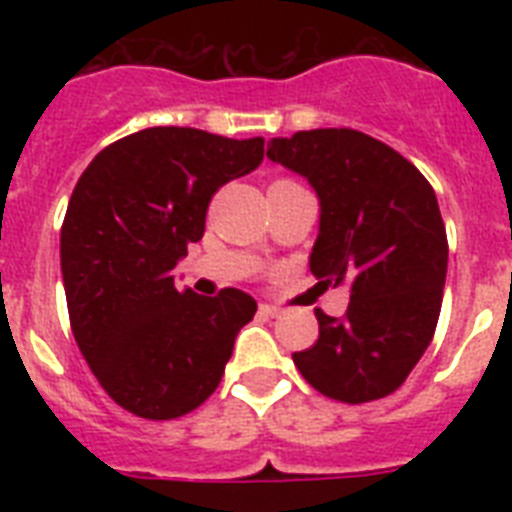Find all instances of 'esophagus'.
Instances as JSON below:
<instances>
[{
	"mask_svg": "<svg viewBox=\"0 0 512 512\" xmlns=\"http://www.w3.org/2000/svg\"><path fill=\"white\" fill-rule=\"evenodd\" d=\"M260 316H265V319H279L281 308H276V305L263 303V305H260Z\"/></svg>",
	"mask_w": 512,
	"mask_h": 512,
	"instance_id": "obj_1",
	"label": "esophagus"
}]
</instances>
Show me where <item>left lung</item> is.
<instances>
[{"mask_svg":"<svg viewBox=\"0 0 512 512\" xmlns=\"http://www.w3.org/2000/svg\"><path fill=\"white\" fill-rule=\"evenodd\" d=\"M268 159L319 193L311 273L350 284L342 319L316 311L319 340L292 353L313 388L366 404L404 385L436 332L444 297L446 228L436 193L409 159L348 127L273 138Z\"/></svg>","mask_w":512,"mask_h":512,"instance_id":"8db88e82","label":"left lung"}]
</instances>
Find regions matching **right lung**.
Returning <instances> with one entry per match:
<instances>
[{
	"instance_id": "right-lung-1",
	"label": "right lung",
	"mask_w": 512,
	"mask_h": 512,
	"mask_svg": "<svg viewBox=\"0 0 512 512\" xmlns=\"http://www.w3.org/2000/svg\"><path fill=\"white\" fill-rule=\"evenodd\" d=\"M263 138L148 127L82 172L60 228L68 319L108 396L143 420H175L223 380L257 303L241 289L201 297L175 265L204 236L215 191L263 162Z\"/></svg>"
}]
</instances>
